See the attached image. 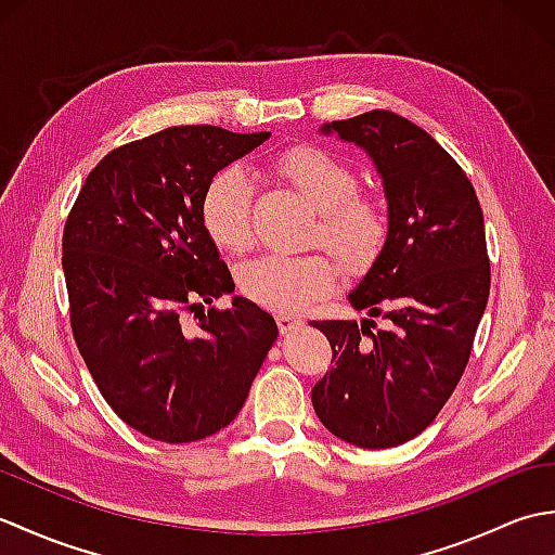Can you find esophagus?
I'll list each match as a JSON object with an SVG mask.
<instances>
[{"label":"esophagus","mask_w":555,"mask_h":555,"mask_svg":"<svg viewBox=\"0 0 555 555\" xmlns=\"http://www.w3.org/2000/svg\"><path fill=\"white\" fill-rule=\"evenodd\" d=\"M276 324L281 334H291L302 326V320L300 317H291V314H276Z\"/></svg>","instance_id":"esophagus-1"}]
</instances>
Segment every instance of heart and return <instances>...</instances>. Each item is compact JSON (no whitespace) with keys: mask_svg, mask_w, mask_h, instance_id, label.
<instances>
[{"mask_svg":"<svg viewBox=\"0 0 555 555\" xmlns=\"http://www.w3.org/2000/svg\"><path fill=\"white\" fill-rule=\"evenodd\" d=\"M276 171L317 209L312 243H322L348 271L367 269L388 238V211L372 193L358 191V171L334 152L298 145L276 159ZM253 183L241 167L221 169L199 203L207 235L227 253L253 243ZM338 267L322 253L262 255L245 262L238 286L245 298L279 314L300 312L332 293Z\"/></svg>","mask_w":555,"mask_h":555,"instance_id":"obj_1","label":"heart"}]
</instances>
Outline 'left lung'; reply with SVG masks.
Masks as SVG:
<instances>
[{"label": "left lung", "instance_id": "8db88e82", "mask_svg": "<svg viewBox=\"0 0 555 555\" xmlns=\"http://www.w3.org/2000/svg\"><path fill=\"white\" fill-rule=\"evenodd\" d=\"M322 133L372 157L388 238L348 296L367 320L312 322L334 350L312 405L338 439L393 448L429 427L467 367L491 286L485 215L457 162L403 116L374 109ZM372 315L385 322L376 333Z\"/></svg>", "mask_w": 555, "mask_h": 555}]
</instances>
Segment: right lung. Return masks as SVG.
Segmentation results:
<instances>
[{
  "label": "right lung",
  "mask_w": 555,
  "mask_h": 555,
  "mask_svg": "<svg viewBox=\"0 0 555 555\" xmlns=\"http://www.w3.org/2000/svg\"><path fill=\"white\" fill-rule=\"evenodd\" d=\"M269 135L173 126L133 140L88 173L66 219L76 346L116 415L155 441L231 424L279 336L274 317L241 296L205 312L235 286L199 219L217 171Z\"/></svg>",
  "instance_id": "right-lung-1"
}]
</instances>
